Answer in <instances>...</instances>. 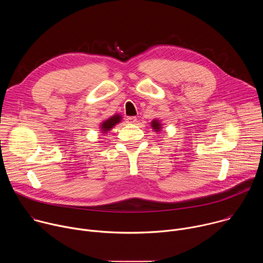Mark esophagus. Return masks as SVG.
<instances>
[{
	"label": "esophagus",
	"mask_w": 263,
	"mask_h": 263,
	"mask_svg": "<svg viewBox=\"0 0 263 263\" xmlns=\"http://www.w3.org/2000/svg\"><path fill=\"white\" fill-rule=\"evenodd\" d=\"M137 122H138L137 118H135V117H129L127 119V123H129V124H136Z\"/></svg>",
	"instance_id": "1"
}]
</instances>
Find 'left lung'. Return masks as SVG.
Returning <instances> with one entry per match:
<instances>
[{"label": "left lung", "mask_w": 263, "mask_h": 263, "mask_svg": "<svg viewBox=\"0 0 263 263\" xmlns=\"http://www.w3.org/2000/svg\"><path fill=\"white\" fill-rule=\"evenodd\" d=\"M151 128L154 130V132H156V133H161V130H162V126H163V124L160 122V120H158V119H154L151 123Z\"/></svg>", "instance_id": "left-lung-1"}]
</instances>
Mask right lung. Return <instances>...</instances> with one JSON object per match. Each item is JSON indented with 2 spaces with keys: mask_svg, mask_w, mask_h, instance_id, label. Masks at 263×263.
<instances>
[{
  "mask_svg": "<svg viewBox=\"0 0 263 263\" xmlns=\"http://www.w3.org/2000/svg\"><path fill=\"white\" fill-rule=\"evenodd\" d=\"M122 120H123V117L120 114H116L114 116H111L110 118L102 121L99 126L102 135H106L108 132H110L112 128L116 127L118 124L122 122Z\"/></svg>",
  "mask_w": 263,
  "mask_h": 263,
  "instance_id": "obj_1",
  "label": "right lung"
}]
</instances>
